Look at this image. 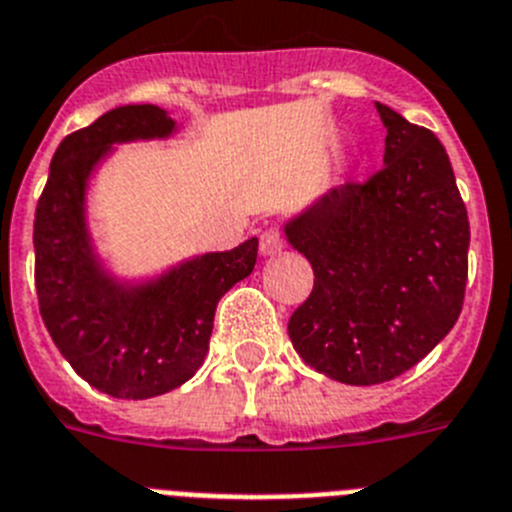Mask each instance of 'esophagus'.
<instances>
[{
    "label": "esophagus",
    "instance_id": "obj_1",
    "mask_svg": "<svg viewBox=\"0 0 512 512\" xmlns=\"http://www.w3.org/2000/svg\"><path fill=\"white\" fill-rule=\"evenodd\" d=\"M283 234L281 229H265L260 237V252L265 257H273L283 250Z\"/></svg>",
    "mask_w": 512,
    "mask_h": 512
}]
</instances>
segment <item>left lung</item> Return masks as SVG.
I'll list each match as a JSON object with an SVG mask.
<instances>
[{
  "instance_id": "1",
  "label": "left lung",
  "mask_w": 512,
  "mask_h": 512,
  "mask_svg": "<svg viewBox=\"0 0 512 512\" xmlns=\"http://www.w3.org/2000/svg\"><path fill=\"white\" fill-rule=\"evenodd\" d=\"M384 167L345 182L286 224L314 270L288 319L306 366L353 386L384 384L420 363L464 306L469 216L433 131L376 102Z\"/></svg>"
}]
</instances>
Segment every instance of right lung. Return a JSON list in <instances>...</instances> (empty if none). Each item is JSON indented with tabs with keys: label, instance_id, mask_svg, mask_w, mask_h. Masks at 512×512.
<instances>
[{
	"label": "right lung",
	"instance_id": "right-lung-1",
	"mask_svg": "<svg viewBox=\"0 0 512 512\" xmlns=\"http://www.w3.org/2000/svg\"><path fill=\"white\" fill-rule=\"evenodd\" d=\"M175 121L157 105H123L69 133L35 208V291L48 335L87 384L118 399L167 394L201 368L216 304L252 273L257 237L182 262L141 286L115 283L92 252L84 190L113 144L164 139Z\"/></svg>",
	"mask_w": 512,
	"mask_h": 512
}]
</instances>
